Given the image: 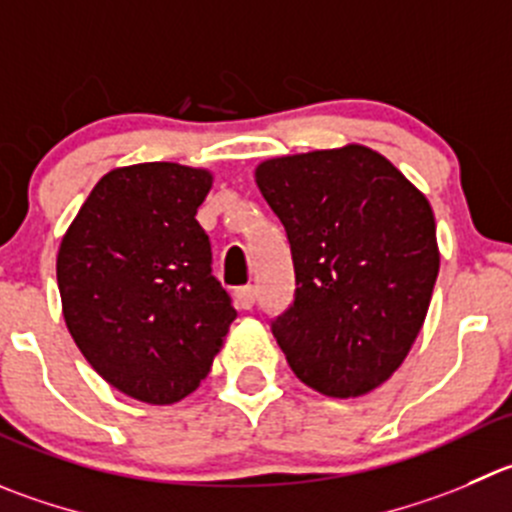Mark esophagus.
<instances>
[{
	"mask_svg": "<svg viewBox=\"0 0 512 512\" xmlns=\"http://www.w3.org/2000/svg\"><path fill=\"white\" fill-rule=\"evenodd\" d=\"M236 304L241 306V309H251V306L256 304V289H253V286H241V289H236Z\"/></svg>",
	"mask_w": 512,
	"mask_h": 512,
	"instance_id": "34e87169",
	"label": "esophagus"
}]
</instances>
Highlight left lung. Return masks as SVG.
<instances>
[{"label": "left lung", "mask_w": 512, "mask_h": 512, "mask_svg": "<svg viewBox=\"0 0 512 512\" xmlns=\"http://www.w3.org/2000/svg\"><path fill=\"white\" fill-rule=\"evenodd\" d=\"M253 175L294 259V304L271 324L286 362L326 397L372 392L430 309L440 271L430 201L357 143L269 158Z\"/></svg>", "instance_id": "left-lung-1"}]
</instances>
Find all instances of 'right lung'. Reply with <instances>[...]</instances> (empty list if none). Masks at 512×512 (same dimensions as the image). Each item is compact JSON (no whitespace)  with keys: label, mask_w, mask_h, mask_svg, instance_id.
<instances>
[{"label":"right lung","mask_w":512,"mask_h":512,"mask_svg":"<svg viewBox=\"0 0 512 512\" xmlns=\"http://www.w3.org/2000/svg\"><path fill=\"white\" fill-rule=\"evenodd\" d=\"M211 186V170L180 163L110 170L57 253L62 314L77 349L107 384L148 405L188 397L236 319L196 221Z\"/></svg>","instance_id":"add662e5"}]
</instances>
